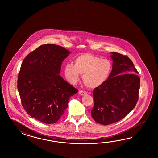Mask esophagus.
Here are the masks:
<instances>
[{"label": "esophagus", "instance_id": "esophagus-1", "mask_svg": "<svg viewBox=\"0 0 158 158\" xmlns=\"http://www.w3.org/2000/svg\"><path fill=\"white\" fill-rule=\"evenodd\" d=\"M79 94L81 95H84L87 94V92L85 91H79Z\"/></svg>", "mask_w": 158, "mask_h": 158}]
</instances>
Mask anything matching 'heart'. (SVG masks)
I'll use <instances>...</instances> for the list:
<instances>
[{
	"label": "heart",
	"instance_id": "heart-1",
	"mask_svg": "<svg viewBox=\"0 0 158 158\" xmlns=\"http://www.w3.org/2000/svg\"><path fill=\"white\" fill-rule=\"evenodd\" d=\"M111 70L112 63L109 59L86 54L76 57L74 65L66 64L64 74L69 82L75 85L80 80V74H83L82 80L85 85L90 88H95L107 80Z\"/></svg>",
	"mask_w": 158,
	"mask_h": 158
}]
</instances>
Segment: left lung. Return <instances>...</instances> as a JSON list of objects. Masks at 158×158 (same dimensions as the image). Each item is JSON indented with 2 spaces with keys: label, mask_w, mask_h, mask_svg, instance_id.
Listing matches in <instances>:
<instances>
[{
  "label": "left lung",
  "mask_w": 158,
  "mask_h": 158,
  "mask_svg": "<svg viewBox=\"0 0 158 158\" xmlns=\"http://www.w3.org/2000/svg\"><path fill=\"white\" fill-rule=\"evenodd\" d=\"M112 70L104 84L93 91L92 118L107 125L120 121L135 107L138 99L140 78L131 60L111 52Z\"/></svg>",
  "instance_id": "1"
}]
</instances>
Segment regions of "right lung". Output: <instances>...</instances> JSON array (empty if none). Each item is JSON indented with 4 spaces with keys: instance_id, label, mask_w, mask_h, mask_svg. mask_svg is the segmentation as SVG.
<instances>
[{
    "instance_id": "add662e5",
    "label": "right lung",
    "mask_w": 158,
    "mask_h": 158,
    "mask_svg": "<svg viewBox=\"0 0 158 158\" xmlns=\"http://www.w3.org/2000/svg\"><path fill=\"white\" fill-rule=\"evenodd\" d=\"M70 52L54 44L41 45L24 59L17 88L24 110L45 124L57 122L77 89L60 76L61 65Z\"/></svg>"
}]
</instances>
